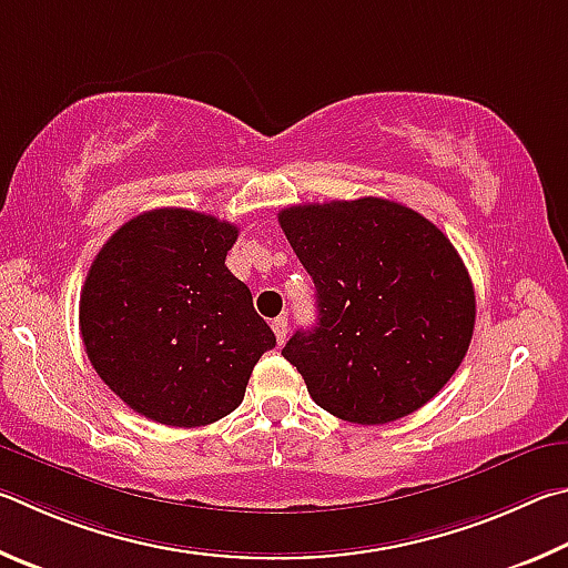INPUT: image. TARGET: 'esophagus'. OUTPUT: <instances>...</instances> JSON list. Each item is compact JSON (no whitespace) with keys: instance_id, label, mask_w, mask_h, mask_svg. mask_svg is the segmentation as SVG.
I'll return each instance as SVG.
<instances>
[{"instance_id":"1","label":"esophagus","mask_w":568,"mask_h":568,"mask_svg":"<svg viewBox=\"0 0 568 568\" xmlns=\"http://www.w3.org/2000/svg\"><path fill=\"white\" fill-rule=\"evenodd\" d=\"M286 316H276V320L272 322V329H274V336H276V342L278 344H284L286 342Z\"/></svg>"}]
</instances>
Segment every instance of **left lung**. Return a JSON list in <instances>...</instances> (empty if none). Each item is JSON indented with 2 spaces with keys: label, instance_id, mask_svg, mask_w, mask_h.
I'll list each match as a JSON object with an SVG mask.
<instances>
[{
  "label": "left lung",
  "instance_id": "8db88e82",
  "mask_svg": "<svg viewBox=\"0 0 568 568\" xmlns=\"http://www.w3.org/2000/svg\"><path fill=\"white\" fill-rule=\"evenodd\" d=\"M278 224L316 286V326L282 349L312 399L364 426L434 399L476 320L469 272L442 229L379 196L286 206Z\"/></svg>",
  "mask_w": 568,
  "mask_h": 568
}]
</instances>
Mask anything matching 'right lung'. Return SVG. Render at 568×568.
<instances>
[{
  "label": "right lung",
  "mask_w": 568,
  "mask_h": 568,
  "mask_svg": "<svg viewBox=\"0 0 568 568\" xmlns=\"http://www.w3.org/2000/svg\"><path fill=\"white\" fill-rule=\"evenodd\" d=\"M239 229L192 209L129 219L89 266L79 329L89 362L129 409L166 426L232 414L276 336L224 258Z\"/></svg>",
  "instance_id": "obj_1"
}]
</instances>
